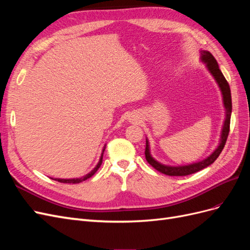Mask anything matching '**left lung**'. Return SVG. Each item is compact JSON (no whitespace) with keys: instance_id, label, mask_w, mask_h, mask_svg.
<instances>
[{"instance_id":"obj_1","label":"left lung","mask_w":250,"mask_h":250,"mask_svg":"<svg viewBox=\"0 0 250 250\" xmlns=\"http://www.w3.org/2000/svg\"><path fill=\"white\" fill-rule=\"evenodd\" d=\"M201 60L207 63L208 69L209 73L213 75V77L217 81L219 87L221 89L222 97H223V103H224V107H225V121H224V125L222 128V132H221V140L220 144L217 147V149L211 153L208 157H207L206 160H203L198 163H194L190 164L187 166H178V167H171V166H166L163 164H160L156 162L154 158L151 156L150 151H149V144L148 141L146 140V149H145V156H146V161L152 166V167L160 171L163 174H166V175L169 176H187L190 175V174L198 172L204 168L208 167L209 165L213 164L218 156L220 155L222 152V150L224 148V145L226 143V140H228L229 133V125H230V115H231V94H230V88L229 82L226 81L225 77L223 76L222 72L219 69V65L217 60L215 57L210 54L208 51H201Z\"/></svg>"}]
</instances>
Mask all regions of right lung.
Listing matches in <instances>:
<instances>
[{
    "instance_id": "obj_1",
    "label": "right lung",
    "mask_w": 250,
    "mask_h": 250,
    "mask_svg": "<svg viewBox=\"0 0 250 250\" xmlns=\"http://www.w3.org/2000/svg\"><path fill=\"white\" fill-rule=\"evenodd\" d=\"M104 150H105V147L103 148V151H102V154H101L99 163H98V165L94 168V170H93L92 172H89L88 174H86L85 176H83V177H81V178H73V179H59V178H55V180L59 181V183H63V184H79V183H81V181H84V180H86L87 178L92 177V176L94 175V174L98 171V169L100 168V166H101V164H102V158H103V152H104Z\"/></svg>"
}]
</instances>
